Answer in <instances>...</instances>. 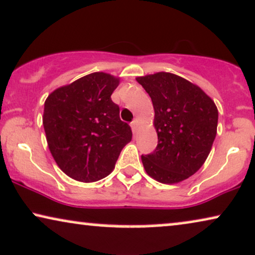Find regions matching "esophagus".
I'll list each match as a JSON object with an SVG mask.
<instances>
[{"label": "esophagus", "instance_id": "esophagus-1", "mask_svg": "<svg viewBox=\"0 0 255 255\" xmlns=\"http://www.w3.org/2000/svg\"><path fill=\"white\" fill-rule=\"evenodd\" d=\"M130 125H131V128H133V130L136 131L137 128H139V120L135 119L133 122H131Z\"/></svg>", "mask_w": 255, "mask_h": 255}]
</instances>
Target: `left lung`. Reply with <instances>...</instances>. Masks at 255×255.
<instances>
[{
    "label": "left lung",
    "instance_id": "obj_1",
    "mask_svg": "<svg viewBox=\"0 0 255 255\" xmlns=\"http://www.w3.org/2000/svg\"><path fill=\"white\" fill-rule=\"evenodd\" d=\"M151 97L158 145L141 155L148 176L164 184L179 183L197 172L216 136L219 112L207 94L179 76L158 72L137 77Z\"/></svg>",
    "mask_w": 255,
    "mask_h": 255
}]
</instances>
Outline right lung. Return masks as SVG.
Listing matches in <instances>:
<instances>
[{
	"instance_id": "add662e5",
	"label": "right lung",
	"mask_w": 255,
	"mask_h": 255,
	"mask_svg": "<svg viewBox=\"0 0 255 255\" xmlns=\"http://www.w3.org/2000/svg\"><path fill=\"white\" fill-rule=\"evenodd\" d=\"M119 78L94 72L54 90L45 102L44 124L52 157L78 182L102 179L114 170L122 148L131 140L112 101Z\"/></svg>"
}]
</instances>
